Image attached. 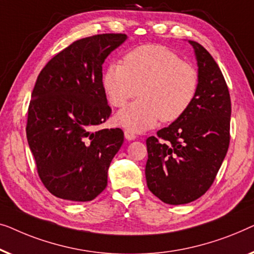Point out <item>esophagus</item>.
<instances>
[{
  "label": "esophagus",
  "mask_w": 254,
  "mask_h": 254,
  "mask_svg": "<svg viewBox=\"0 0 254 254\" xmlns=\"http://www.w3.org/2000/svg\"><path fill=\"white\" fill-rule=\"evenodd\" d=\"M124 135H126V138L127 139V140H134V139L137 138V135H135L131 130L124 131Z\"/></svg>",
  "instance_id": "1"
}]
</instances>
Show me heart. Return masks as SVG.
I'll return each mask as SVG.
<instances>
[{
	"instance_id": "heart-1",
	"label": "heart",
	"mask_w": 254,
	"mask_h": 254,
	"mask_svg": "<svg viewBox=\"0 0 254 254\" xmlns=\"http://www.w3.org/2000/svg\"><path fill=\"white\" fill-rule=\"evenodd\" d=\"M198 85L195 67L161 45L131 49L123 64H109L102 76L103 90L116 108L140 95L116 115L117 123L132 132L148 130L160 119L163 122L180 119L193 102Z\"/></svg>"
}]
</instances>
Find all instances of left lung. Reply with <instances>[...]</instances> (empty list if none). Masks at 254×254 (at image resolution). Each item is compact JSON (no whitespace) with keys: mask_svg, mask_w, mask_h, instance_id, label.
Segmentation results:
<instances>
[{"mask_svg":"<svg viewBox=\"0 0 254 254\" xmlns=\"http://www.w3.org/2000/svg\"><path fill=\"white\" fill-rule=\"evenodd\" d=\"M198 65L199 85L185 114L158 138L146 140L145 175L149 191L169 205L201 197L213 184L229 147L231 102L215 61L198 42L189 40Z\"/></svg>","mask_w":254,"mask_h":254,"instance_id":"left-lung-1","label":"left lung"}]
</instances>
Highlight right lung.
<instances>
[{
  "instance_id": "add662e5",
  "label": "right lung",
  "mask_w": 254,
  "mask_h": 254,
  "mask_svg": "<svg viewBox=\"0 0 254 254\" xmlns=\"http://www.w3.org/2000/svg\"><path fill=\"white\" fill-rule=\"evenodd\" d=\"M127 39L113 33L80 39L39 73L26 135L40 180L57 198L91 201L107 187L110 162L124 133L119 127L95 131L112 113L102 86V64Z\"/></svg>"
}]
</instances>
